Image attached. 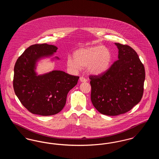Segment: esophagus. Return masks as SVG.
Instances as JSON below:
<instances>
[{"label": "esophagus", "instance_id": "34e87169", "mask_svg": "<svg viewBox=\"0 0 159 159\" xmlns=\"http://www.w3.org/2000/svg\"><path fill=\"white\" fill-rule=\"evenodd\" d=\"M80 81L81 82H87V79H86L84 77H80Z\"/></svg>", "mask_w": 159, "mask_h": 159}]
</instances>
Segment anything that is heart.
I'll return each instance as SVG.
<instances>
[{
	"instance_id": "1",
	"label": "heart",
	"mask_w": 159,
	"mask_h": 159,
	"mask_svg": "<svg viewBox=\"0 0 159 159\" xmlns=\"http://www.w3.org/2000/svg\"><path fill=\"white\" fill-rule=\"evenodd\" d=\"M112 61L113 54L108 48L94 46L76 50L73 57H67L66 64L67 67L73 71H79L86 67L89 74L99 76L109 69Z\"/></svg>"
}]
</instances>
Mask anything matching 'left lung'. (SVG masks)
Instances as JSON below:
<instances>
[{
	"label": "left lung",
	"instance_id": "obj_1",
	"mask_svg": "<svg viewBox=\"0 0 159 159\" xmlns=\"http://www.w3.org/2000/svg\"><path fill=\"white\" fill-rule=\"evenodd\" d=\"M115 45L118 60L105 73L89 77L93 106L100 113L112 116L125 113L139 102L145 77L135 51L128 45Z\"/></svg>",
	"mask_w": 159,
	"mask_h": 159
}]
</instances>
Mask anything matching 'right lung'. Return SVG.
<instances>
[{
    "label": "right lung",
    "mask_w": 159,
    "mask_h": 159,
    "mask_svg": "<svg viewBox=\"0 0 159 159\" xmlns=\"http://www.w3.org/2000/svg\"><path fill=\"white\" fill-rule=\"evenodd\" d=\"M57 49V46L46 43L33 45L15 63L14 89L23 106L31 113L43 116L58 113L66 105L68 92L77 83L79 76L60 70L39 75L36 73L38 62L52 56ZM54 58L59 60L57 57Z\"/></svg>",
    "instance_id": "add662e5"
}]
</instances>
